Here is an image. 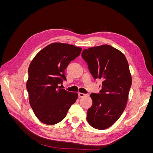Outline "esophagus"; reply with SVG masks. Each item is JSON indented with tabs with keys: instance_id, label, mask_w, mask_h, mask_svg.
<instances>
[{
	"instance_id": "34e87169",
	"label": "esophagus",
	"mask_w": 153,
	"mask_h": 153,
	"mask_svg": "<svg viewBox=\"0 0 153 153\" xmlns=\"http://www.w3.org/2000/svg\"><path fill=\"white\" fill-rule=\"evenodd\" d=\"M87 94H84V93H82V92H79V93H78V96L80 97V98H83V97H85V96H86Z\"/></svg>"
}]
</instances>
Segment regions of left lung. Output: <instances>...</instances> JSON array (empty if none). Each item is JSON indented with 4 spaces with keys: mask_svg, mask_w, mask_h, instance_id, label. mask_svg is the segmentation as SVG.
Instances as JSON below:
<instances>
[{
    "mask_svg": "<svg viewBox=\"0 0 153 153\" xmlns=\"http://www.w3.org/2000/svg\"><path fill=\"white\" fill-rule=\"evenodd\" d=\"M82 57L94 79H101L99 94L91 93L87 120L92 127L105 129L116 122L126 108L131 76L127 59L118 50L103 45L83 50Z\"/></svg>",
    "mask_w": 153,
    "mask_h": 153,
    "instance_id": "1",
    "label": "left lung"
}]
</instances>
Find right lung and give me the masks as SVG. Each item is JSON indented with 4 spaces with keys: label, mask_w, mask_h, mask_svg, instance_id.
<instances>
[{
    "label": "right lung",
    "mask_w": 153,
    "mask_h": 153,
    "mask_svg": "<svg viewBox=\"0 0 153 153\" xmlns=\"http://www.w3.org/2000/svg\"><path fill=\"white\" fill-rule=\"evenodd\" d=\"M81 51L72 45L53 43L41 50L31 61L27 89L31 108L43 123L52 125L62 121L77 100L76 92H68L59 85L66 80L64 70Z\"/></svg>",
    "instance_id": "obj_1"
}]
</instances>
